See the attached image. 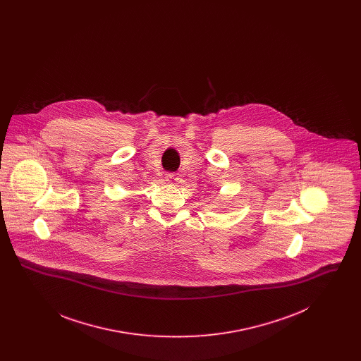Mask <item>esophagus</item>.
I'll return each mask as SVG.
<instances>
[{
    "mask_svg": "<svg viewBox=\"0 0 361 361\" xmlns=\"http://www.w3.org/2000/svg\"><path fill=\"white\" fill-rule=\"evenodd\" d=\"M165 178H166L168 183L172 184V183L177 181V174H176V173H166V174H165Z\"/></svg>",
    "mask_w": 361,
    "mask_h": 361,
    "instance_id": "obj_1",
    "label": "esophagus"
}]
</instances>
